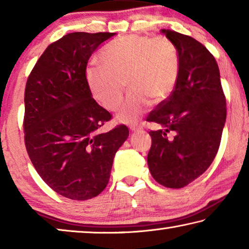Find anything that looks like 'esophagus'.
<instances>
[{"mask_svg": "<svg viewBox=\"0 0 249 249\" xmlns=\"http://www.w3.org/2000/svg\"><path fill=\"white\" fill-rule=\"evenodd\" d=\"M129 129L132 130V132H141V130H142V126L130 125V126H129Z\"/></svg>", "mask_w": 249, "mask_h": 249, "instance_id": "1", "label": "esophagus"}]
</instances>
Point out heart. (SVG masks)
<instances>
[{
    "label": "heart",
    "instance_id": "heart-1",
    "mask_svg": "<svg viewBox=\"0 0 249 249\" xmlns=\"http://www.w3.org/2000/svg\"><path fill=\"white\" fill-rule=\"evenodd\" d=\"M99 58L103 66H90L87 80L91 93L105 108L116 111L123 102L125 82L130 89L117 114L121 123L137 121L149 102H163L178 81V53L163 36H123L103 46Z\"/></svg>",
    "mask_w": 249,
    "mask_h": 249
}]
</instances>
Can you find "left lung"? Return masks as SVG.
I'll list each match as a JSON object with an SVG mask.
<instances>
[{
    "label": "left lung",
    "mask_w": 249,
    "mask_h": 249,
    "mask_svg": "<svg viewBox=\"0 0 249 249\" xmlns=\"http://www.w3.org/2000/svg\"><path fill=\"white\" fill-rule=\"evenodd\" d=\"M179 57V77L171 94L147 116L150 130L147 163L163 187L188 185L211 166L220 148L226 99L213 54L192 37L162 29Z\"/></svg>",
    "instance_id": "8db88e82"
}]
</instances>
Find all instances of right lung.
<instances>
[{
	"label": "right lung",
	"mask_w": 249,
	"mask_h": 249,
	"mask_svg": "<svg viewBox=\"0 0 249 249\" xmlns=\"http://www.w3.org/2000/svg\"><path fill=\"white\" fill-rule=\"evenodd\" d=\"M114 35L67 34L46 48L25 88L29 159L46 184L71 200H89L104 190L116 151L129 134L123 124L101 130L112 115L92 98L86 75L91 54Z\"/></svg>",
	"instance_id": "add662e5"
}]
</instances>
